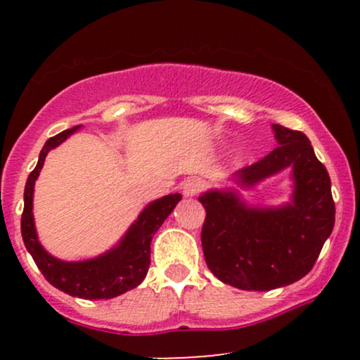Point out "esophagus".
Listing matches in <instances>:
<instances>
[{
	"mask_svg": "<svg viewBox=\"0 0 360 360\" xmlns=\"http://www.w3.org/2000/svg\"><path fill=\"white\" fill-rule=\"evenodd\" d=\"M201 188H203V184H201L200 179H188L184 181L183 186H181V189H183V194L186 198L196 196V194L201 191Z\"/></svg>",
	"mask_w": 360,
	"mask_h": 360,
	"instance_id": "34e87169",
	"label": "esophagus"
}]
</instances>
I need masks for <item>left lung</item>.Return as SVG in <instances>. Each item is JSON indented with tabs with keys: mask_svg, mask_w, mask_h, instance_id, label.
<instances>
[{
	"mask_svg": "<svg viewBox=\"0 0 360 360\" xmlns=\"http://www.w3.org/2000/svg\"><path fill=\"white\" fill-rule=\"evenodd\" d=\"M272 130L279 146L232 181L247 189L291 166L289 203L249 206L233 189H210L198 198L206 210L201 245L208 269L243 291H271L304 278L335 223L330 176L307 135L281 125Z\"/></svg>",
	"mask_w": 360,
	"mask_h": 360,
	"instance_id": "8db88e82",
	"label": "left lung"
}]
</instances>
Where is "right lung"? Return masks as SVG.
Instances as JSON below:
<instances>
[{
	"label": "right lung",
	"mask_w": 360,
	"mask_h": 360,
	"mask_svg": "<svg viewBox=\"0 0 360 360\" xmlns=\"http://www.w3.org/2000/svg\"><path fill=\"white\" fill-rule=\"evenodd\" d=\"M79 127L81 125L69 128V130L57 134L56 137L49 139L40 150L39 162L25 184L22 237L37 267L53 288L82 300H110L137 288L146 279L148 266H150L152 237L183 196L179 193L167 194V196L147 205L137 220L127 230L125 237L113 249L98 255V257L79 260V262H68V260L53 257L40 245L39 237H37L34 212H32L34 186L49 152L60 146L68 137H71Z\"/></svg>",
	"instance_id": "add662e5"
}]
</instances>
